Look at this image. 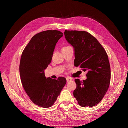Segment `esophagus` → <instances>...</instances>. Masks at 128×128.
Instances as JSON below:
<instances>
[{
    "instance_id": "obj_1",
    "label": "esophagus",
    "mask_w": 128,
    "mask_h": 128,
    "mask_svg": "<svg viewBox=\"0 0 128 128\" xmlns=\"http://www.w3.org/2000/svg\"><path fill=\"white\" fill-rule=\"evenodd\" d=\"M66 80H67V82H68L70 81H72V78H70V77H68V78H66Z\"/></svg>"
}]
</instances>
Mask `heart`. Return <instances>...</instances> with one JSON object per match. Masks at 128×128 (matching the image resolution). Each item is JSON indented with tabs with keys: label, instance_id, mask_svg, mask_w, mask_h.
Here are the masks:
<instances>
[{
	"label": "heart",
	"instance_id": "1",
	"mask_svg": "<svg viewBox=\"0 0 128 128\" xmlns=\"http://www.w3.org/2000/svg\"><path fill=\"white\" fill-rule=\"evenodd\" d=\"M70 47H71L69 46H64V47L62 48V50H64V49H68V48H70Z\"/></svg>",
	"mask_w": 128,
	"mask_h": 128
}]
</instances>
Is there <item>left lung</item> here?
<instances>
[{
    "mask_svg": "<svg viewBox=\"0 0 128 128\" xmlns=\"http://www.w3.org/2000/svg\"><path fill=\"white\" fill-rule=\"evenodd\" d=\"M68 42L74 48L75 66L88 71L86 79H75L73 95L82 107L98 104L108 89L110 68L108 54L96 38L84 31L65 30Z\"/></svg>",
    "mask_w": 128,
    "mask_h": 128,
    "instance_id": "8db88e82",
    "label": "left lung"
}]
</instances>
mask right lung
<instances>
[{
  "mask_svg": "<svg viewBox=\"0 0 128 128\" xmlns=\"http://www.w3.org/2000/svg\"><path fill=\"white\" fill-rule=\"evenodd\" d=\"M58 30H47L32 37L23 50L20 64V74L23 88L31 101L40 107L50 108L57 100L66 78L57 80L44 74L50 63L56 44L63 36Z\"/></svg>",
  "mask_w": 128,
  "mask_h": 128,
  "instance_id": "1",
  "label": "right lung"
}]
</instances>
